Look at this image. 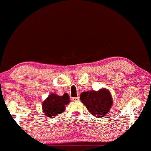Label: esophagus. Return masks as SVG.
<instances>
[{"label":"esophagus","instance_id":"obj_1","mask_svg":"<svg viewBox=\"0 0 151 151\" xmlns=\"http://www.w3.org/2000/svg\"><path fill=\"white\" fill-rule=\"evenodd\" d=\"M73 101H76L79 100V97H74V98L72 99Z\"/></svg>","mask_w":151,"mask_h":151}]
</instances>
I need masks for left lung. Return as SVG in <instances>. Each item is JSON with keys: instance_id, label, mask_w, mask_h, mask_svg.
I'll return each mask as SVG.
<instances>
[{"instance_id": "obj_1", "label": "left lung", "mask_w": 151, "mask_h": 151, "mask_svg": "<svg viewBox=\"0 0 151 151\" xmlns=\"http://www.w3.org/2000/svg\"><path fill=\"white\" fill-rule=\"evenodd\" d=\"M80 99L92 115L100 119L109 113L113 103L111 93L105 88L83 92Z\"/></svg>"}]
</instances>
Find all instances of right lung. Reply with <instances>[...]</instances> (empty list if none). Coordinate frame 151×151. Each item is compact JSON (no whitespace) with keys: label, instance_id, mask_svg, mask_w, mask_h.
Here are the masks:
<instances>
[{"label":"right lung","instance_id":"1","mask_svg":"<svg viewBox=\"0 0 151 151\" xmlns=\"http://www.w3.org/2000/svg\"><path fill=\"white\" fill-rule=\"evenodd\" d=\"M69 96L67 93L63 96H59L57 94L51 93L48 95L42 104V112L45 116L52 118L65 111L66 105L70 103Z\"/></svg>","mask_w":151,"mask_h":151}]
</instances>
